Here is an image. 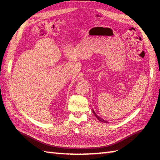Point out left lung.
I'll return each instance as SVG.
<instances>
[{"mask_svg":"<svg viewBox=\"0 0 160 160\" xmlns=\"http://www.w3.org/2000/svg\"><path fill=\"white\" fill-rule=\"evenodd\" d=\"M93 114H94L95 115H96V117L98 118V120H100V122H104V123H108V122H107V120H104V119L101 118L100 117L98 116V115L96 113H95V111H94L93 110Z\"/></svg>","mask_w":160,"mask_h":160,"instance_id":"8db88e82","label":"left lung"}]
</instances>
